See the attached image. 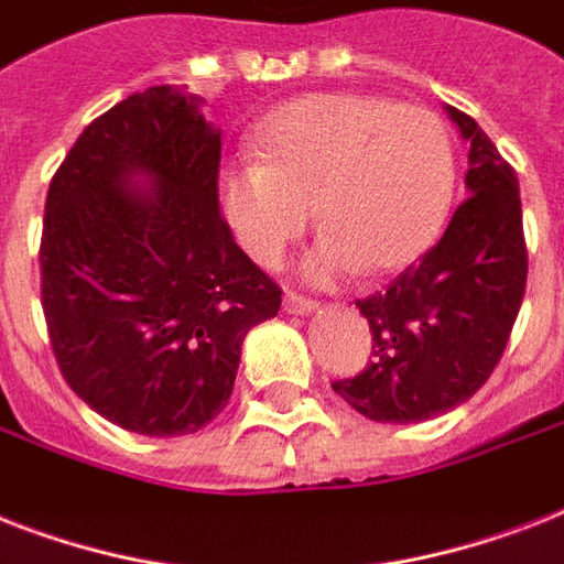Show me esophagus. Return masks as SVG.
I'll return each instance as SVG.
<instances>
[{
    "mask_svg": "<svg viewBox=\"0 0 564 564\" xmlns=\"http://www.w3.org/2000/svg\"><path fill=\"white\" fill-rule=\"evenodd\" d=\"M283 310L290 313V316H310V313H316L318 304L313 299H304L301 292H286L283 295Z\"/></svg>",
    "mask_w": 564,
    "mask_h": 564,
    "instance_id": "34e87169",
    "label": "esophagus"
}]
</instances>
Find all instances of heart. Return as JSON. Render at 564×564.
<instances>
[{
	"label": "heart",
	"instance_id": "obj_1",
	"mask_svg": "<svg viewBox=\"0 0 564 564\" xmlns=\"http://www.w3.org/2000/svg\"><path fill=\"white\" fill-rule=\"evenodd\" d=\"M254 154L219 172L221 216L257 263L274 265L316 207L325 239L307 272L318 283L354 269L386 274L410 265L454 204L456 158L445 122L377 96L290 101L257 128Z\"/></svg>",
	"mask_w": 564,
	"mask_h": 564
}]
</instances>
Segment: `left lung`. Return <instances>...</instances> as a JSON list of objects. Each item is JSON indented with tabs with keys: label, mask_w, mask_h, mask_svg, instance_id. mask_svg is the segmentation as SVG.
Here are the masks:
<instances>
[{
	"label": "left lung",
	"mask_w": 564,
	"mask_h": 564,
	"mask_svg": "<svg viewBox=\"0 0 564 564\" xmlns=\"http://www.w3.org/2000/svg\"><path fill=\"white\" fill-rule=\"evenodd\" d=\"M468 149L465 198L436 246L357 301L371 362L334 392L383 424H415L465 403L503 357L527 286L518 175L468 113L447 105Z\"/></svg>",
	"instance_id": "left-lung-1"
}]
</instances>
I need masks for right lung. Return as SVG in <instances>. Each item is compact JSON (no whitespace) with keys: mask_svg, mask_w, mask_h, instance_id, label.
I'll list each match as a JSON object with an SVG mask.
<instances>
[{"mask_svg":"<svg viewBox=\"0 0 564 564\" xmlns=\"http://www.w3.org/2000/svg\"><path fill=\"white\" fill-rule=\"evenodd\" d=\"M161 84L93 119L55 172L40 239L52 351L73 392L143 436L225 410L242 339L281 286L219 213L221 131Z\"/></svg>","mask_w":564,"mask_h":564,"instance_id":"right-lung-1","label":"right lung"}]
</instances>
